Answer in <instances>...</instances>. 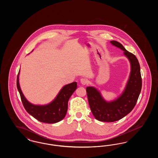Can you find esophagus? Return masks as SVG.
Listing matches in <instances>:
<instances>
[{"label":"esophagus","instance_id":"34e87169","mask_svg":"<svg viewBox=\"0 0 158 158\" xmlns=\"http://www.w3.org/2000/svg\"><path fill=\"white\" fill-rule=\"evenodd\" d=\"M81 83L83 85H86L88 83V81L85 78H82L81 79Z\"/></svg>","mask_w":158,"mask_h":158}]
</instances>
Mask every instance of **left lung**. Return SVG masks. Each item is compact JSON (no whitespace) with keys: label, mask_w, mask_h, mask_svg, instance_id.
<instances>
[{"label":"left lung","mask_w":158,"mask_h":158,"mask_svg":"<svg viewBox=\"0 0 158 158\" xmlns=\"http://www.w3.org/2000/svg\"><path fill=\"white\" fill-rule=\"evenodd\" d=\"M110 43L124 51V55L130 62L131 72L124 92L113 101L106 102L95 88H86L88 102L92 114L97 120L104 122L119 120L130 113L135 106L142 86L140 67L136 57L126 50L118 41H111Z\"/></svg>","instance_id":"left-lung-1"}]
</instances>
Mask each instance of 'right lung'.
<instances>
[{
  "label": "right lung",
  "mask_w": 158,
  "mask_h": 158,
  "mask_svg": "<svg viewBox=\"0 0 158 158\" xmlns=\"http://www.w3.org/2000/svg\"><path fill=\"white\" fill-rule=\"evenodd\" d=\"M19 73L16 85L25 110L37 120L44 123H56L63 120L68 111V101L77 88L76 82L65 85L53 101L45 105H33L23 95L19 83Z\"/></svg>",
  "instance_id": "add662e5"
}]
</instances>
